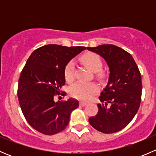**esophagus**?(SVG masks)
I'll list each match as a JSON object with an SVG mask.
<instances>
[{"label": "esophagus", "instance_id": "34e87169", "mask_svg": "<svg viewBox=\"0 0 156 156\" xmlns=\"http://www.w3.org/2000/svg\"><path fill=\"white\" fill-rule=\"evenodd\" d=\"M79 104L81 106H85L86 105H87V102H84V101H80Z\"/></svg>", "mask_w": 156, "mask_h": 156}]
</instances>
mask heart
I'll use <instances>...</instances> for the list:
<instances>
[{"mask_svg":"<svg viewBox=\"0 0 156 156\" xmlns=\"http://www.w3.org/2000/svg\"><path fill=\"white\" fill-rule=\"evenodd\" d=\"M81 61L93 72H96V77L100 81H103L106 78V74L101 70L103 68V60L97 53H87L83 55L81 58ZM75 77V65L73 62H69L65 69V78L68 82L73 81ZM98 91V87L95 83H75L69 89L70 94L73 97L78 99H89L93 94Z\"/></svg>","mask_w":156,"mask_h":156,"instance_id":"1","label":"heart"}]
</instances>
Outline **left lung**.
<instances>
[{
  "label": "left lung",
  "mask_w": 156,
  "mask_h": 156,
  "mask_svg": "<svg viewBox=\"0 0 156 156\" xmlns=\"http://www.w3.org/2000/svg\"><path fill=\"white\" fill-rule=\"evenodd\" d=\"M87 49L103 56L110 71L107 86L99 97L98 112L90 117L89 122L102 133H115L125 128L139 109L140 72L131 55L119 47L102 44Z\"/></svg>",
  "instance_id": "obj_1"
}]
</instances>
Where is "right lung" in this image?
I'll list each match as a JSON object with an SVG mask.
<instances>
[{"label":"right lung","instance_id":"obj_1","mask_svg":"<svg viewBox=\"0 0 156 156\" xmlns=\"http://www.w3.org/2000/svg\"><path fill=\"white\" fill-rule=\"evenodd\" d=\"M85 47L48 44L36 49L28 59L19 79V103L25 119L34 130L45 135L62 131L69 122L78 101L69 99L55 102L65 85V69L71 59Z\"/></svg>","mask_w":156,"mask_h":156}]
</instances>
